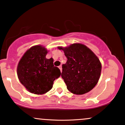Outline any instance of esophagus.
Segmentation results:
<instances>
[{
  "label": "esophagus",
  "mask_w": 125,
  "mask_h": 125,
  "mask_svg": "<svg viewBox=\"0 0 125 125\" xmlns=\"http://www.w3.org/2000/svg\"><path fill=\"white\" fill-rule=\"evenodd\" d=\"M58 68H60V71H61V72H62V65H60V66L58 67Z\"/></svg>",
  "instance_id": "esophagus-1"
}]
</instances>
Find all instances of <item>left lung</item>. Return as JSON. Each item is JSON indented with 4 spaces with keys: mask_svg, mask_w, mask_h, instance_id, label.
<instances>
[{
    "mask_svg": "<svg viewBox=\"0 0 125 125\" xmlns=\"http://www.w3.org/2000/svg\"><path fill=\"white\" fill-rule=\"evenodd\" d=\"M64 52L67 61L62 64L61 77L71 93L81 95L96 86L100 77L102 64L90 49L83 44L58 47Z\"/></svg>",
    "mask_w": 125,
    "mask_h": 125,
    "instance_id": "1",
    "label": "left lung"
}]
</instances>
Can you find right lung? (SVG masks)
Instances as JSON below:
<instances>
[{
	"label": "right lung",
	"mask_w": 125,
	"mask_h": 125,
	"mask_svg": "<svg viewBox=\"0 0 125 125\" xmlns=\"http://www.w3.org/2000/svg\"><path fill=\"white\" fill-rule=\"evenodd\" d=\"M48 50L41 45L32 47L18 63L17 74L22 85L31 93L42 94L52 88L54 81L61 71L53 64V59L46 58Z\"/></svg>",
	"instance_id": "1"
}]
</instances>
